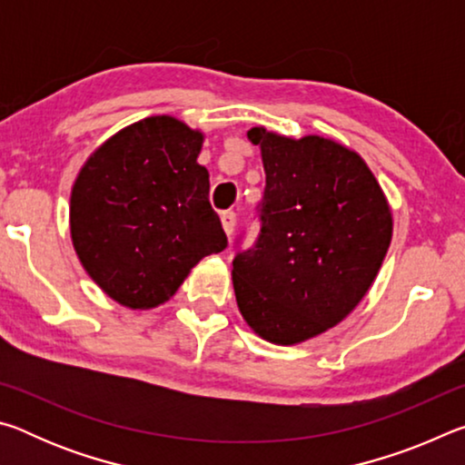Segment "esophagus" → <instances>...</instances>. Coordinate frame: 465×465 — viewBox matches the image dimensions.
I'll return each mask as SVG.
<instances>
[{"label":"esophagus","mask_w":465,"mask_h":465,"mask_svg":"<svg viewBox=\"0 0 465 465\" xmlns=\"http://www.w3.org/2000/svg\"><path fill=\"white\" fill-rule=\"evenodd\" d=\"M222 225H223V232L227 233V238H232L233 227H235V213H233V211H225V213H222Z\"/></svg>","instance_id":"obj_1"}]
</instances>
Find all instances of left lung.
<instances>
[{"instance_id":"1","label":"left lung","mask_w":465,"mask_h":465,"mask_svg":"<svg viewBox=\"0 0 465 465\" xmlns=\"http://www.w3.org/2000/svg\"><path fill=\"white\" fill-rule=\"evenodd\" d=\"M266 186L252 248L233 258L243 320L264 341L297 344L357 308L391 242L388 199L357 152L320 135L254 127Z\"/></svg>"}]
</instances>
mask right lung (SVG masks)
Masks as SVG:
<instances>
[{"label":"right lung","instance_id":"add662e5","mask_svg":"<svg viewBox=\"0 0 465 465\" xmlns=\"http://www.w3.org/2000/svg\"><path fill=\"white\" fill-rule=\"evenodd\" d=\"M203 133L174 116H147L104 141L72 188L69 227L77 258L108 297L157 308L194 264L225 250L196 162Z\"/></svg>","mask_w":465,"mask_h":465}]
</instances>
